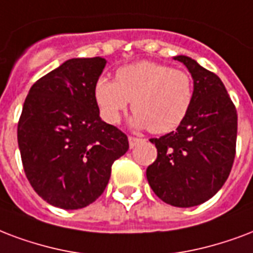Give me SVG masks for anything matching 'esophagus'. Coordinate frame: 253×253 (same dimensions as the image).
<instances>
[{"label": "esophagus", "mask_w": 253, "mask_h": 253, "mask_svg": "<svg viewBox=\"0 0 253 253\" xmlns=\"http://www.w3.org/2000/svg\"><path fill=\"white\" fill-rule=\"evenodd\" d=\"M140 140L139 138H136V136H128V143H130V147L132 148L134 146H136V143H139Z\"/></svg>", "instance_id": "esophagus-1"}]
</instances>
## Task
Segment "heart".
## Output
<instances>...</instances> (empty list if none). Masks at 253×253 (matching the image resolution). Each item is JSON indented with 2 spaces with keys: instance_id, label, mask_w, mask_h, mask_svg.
<instances>
[{
  "instance_id": "1",
  "label": "heart",
  "mask_w": 253,
  "mask_h": 253,
  "mask_svg": "<svg viewBox=\"0 0 253 253\" xmlns=\"http://www.w3.org/2000/svg\"><path fill=\"white\" fill-rule=\"evenodd\" d=\"M94 96L109 123H118L132 101L135 126L147 127L154 134H167L176 130L190 113L194 80L184 70L140 61L119 67L115 81L98 78Z\"/></svg>"
}]
</instances>
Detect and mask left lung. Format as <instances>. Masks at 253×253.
I'll return each instance as SVG.
<instances>
[{
  "label": "left lung",
  "instance_id": "1",
  "mask_svg": "<svg viewBox=\"0 0 253 253\" xmlns=\"http://www.w3.org/2000/svg\"><path fill=\"white\" fill-rule=\"evenodd\" d=\"M173 59L191 73L194 102L176 131L150 139L158 157L146 175L165 203L194 207L211 199L228 178L236 154L238 113L215 73L186 55Z\"/></svg>",
  "mask_w": 253,
  "mask_h": 253
}]
</instances>
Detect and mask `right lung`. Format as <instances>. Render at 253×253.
Returning <instances> with one entry per match:
<instances>
[{"instance_id": "right-lung-1", "label": "right lung", "mask_w": 253, "mask_h": 253, "mask_svg": "<svg viewBox=\"0 0 253 253\" xmlns=\"http://www.w3.org/2000/svg\"><path fill=\"white\" fill-rule=\"evenodd\" d=\"M101 57L73 58L33 84L17 138L29 183L54 207L78 210L103 194L111 166L128 150L125 132L99 117L94 86Z\"/></svg>"}]
</instances>
